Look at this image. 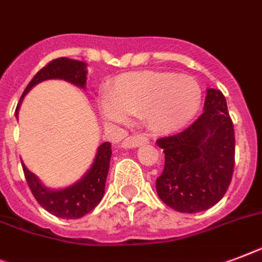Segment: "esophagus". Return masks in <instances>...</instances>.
<instances>
[{
	"label": "esophagus",
	"instance_id": "34e87169",
	"mask_svg": "<svg viewBox=\"0 0 262 262\" xmlns=\"http://www.w3.org/2000/svg\"><path fill=\"white\" fill-rule=\"evenodd\" d=\"M145 142H148V138L145 136H129V137H126L124 141L121 142V146L132 149V148H137V146L142 145Z\"/></svg>",
	"mask_w": 262,
	"mask_h": 262
}]
</instances>
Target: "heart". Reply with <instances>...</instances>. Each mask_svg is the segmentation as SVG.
Here are the masks:
<instances>
[{"mask_svg":"<svg viewBox=\"0 0 262 262\" xmlns=\"http://www.w3.org/2000/svg\"><path fill=\"white\" fill-rule=\"evenodd\" d=\"M203 90L195 78L175 72L142 71L120 75L112 95L99 99L102 118L126 124L130 114L144 113L150 129L172 133L187 126L201 110Z\"/></svg>","mask_w":262,"mask_h":262,"instance_id":"heart-1","label":"heart"}]
</instances>
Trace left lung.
Masks as SVG:
<instances>
[{
	"instance_id": "obj_1",
	"label": "left lung",
	"mask_w": 262,
	"mask_h": 262,
	"mask_svg": "<svg viewBox=\"0 0 262 262\" xmlns=\"http://www.w3.org/2000/svg\"><path fill=\"white\" fill-rule=\"evenodd\" d=\"M165 156L159 198L180 212L205 211L226 193L234 169L235 137L225 95L207 89L203 114L190 127L157 140Z\"/></svg>"
}]
</instances>
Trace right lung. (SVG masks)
Returning <instances> with one entry per match:
<instances>
[{
    "instance_id": "right-lung-1",
    "label": "right lung",
    "mask_w": 262,
    "mask_h": 262,
    "mask_svg": "<svg viewBox=\"0 0 262 262\" xmlns=\"http://www.w3.org/2000/svg\"><path fill=\"white\" fill-rule=\"evenodd\" d=\"M50 79H61L71 83L74 86L86 90L87 80V64L84 61L74 60L69 57H59L42 67L29 82L24 90L17 105L14 116L18 118L23 99L29 91L39 83ZM110 157H112V144L109 141L103 142L98 146L94 160L87 172L71 186L63 188H50L41 180L32 173L21 160L24 169L25 179L31 188L33 196L39 202L44 210L64 220H76L86 215L102 201L105 193L106 178L109 173Z\"/></svg>"
}]
</instances>
